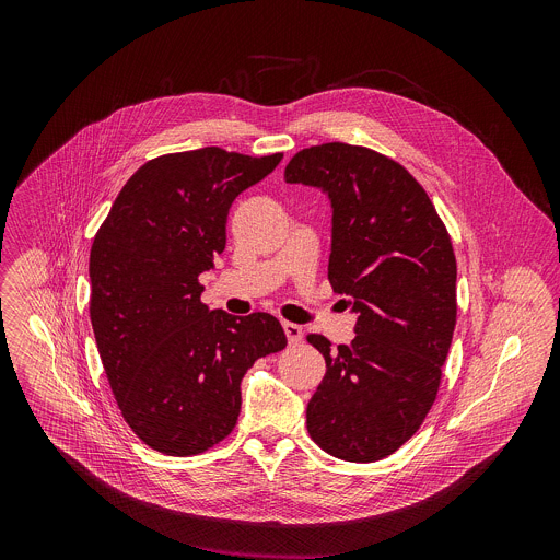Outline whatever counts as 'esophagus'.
Listing matches in <instances>:
<instances>
[{"label":"esophagus","mask_w":560,"mask_h":560,"mask_svg":"<svg viewBox=\"0 0 560 560\" xmlns=\"http://www.w3.org/2000/svg\"><path fill=\"white\" fill-rule=\"evenodd\" d=\"M283 332H285L290 346H296V343L303 339V330H301V326H296V324L283 322Z\"/></svg>","instance_id":"1"}]
</instances>
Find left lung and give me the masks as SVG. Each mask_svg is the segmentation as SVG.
<instances>
[{
    "label": "left lung",
    "instance_id": "obj_1",
    "mask_svg": "<svg viewBox=\"0 0 560 560\" xmlns=\"http://www.w3.org/2000/svg\"><path fill=\"white\" fill-rule=\"evenodd\" d=\"M288 184L332 201L328 279L359 314L350 346L307 335L326 359L310 398L312 441L328 454L372 463L425 421L456 326V257L425 188L394 159L343 141L299 150Z\"/></svg>",
    "mask_w": 560,
    "mask_h": 560
}]
</instances>
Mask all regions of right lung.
Instances as JSON below:
<instances>
[{
    "mask_svg": "<svg viewBox=\"0 0 560 560\" xmlns=\"http://www.w3.org/2000/svg\"><path fill=\"white\" fill-rule=\"evenodd\" d=\"M283 152L217 145L145 162L121 188L91 248V322L130 430L152 450L192 456L223 441L242 378L288 346L268 312L208 310L199 275L225 248L228 210Z\"/></svg>",
    "mask_w": 560,
    "mask_h": 560,
    "instance_id": "obj_1",
    "label": "right lung"
}]
</instances>
